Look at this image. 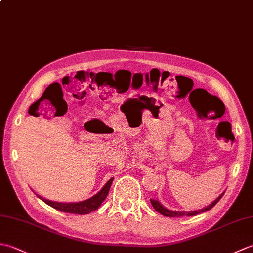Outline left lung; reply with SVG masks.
<instances>
[{
	"instance_id": "1",
	"label": "left lung",
	"mask_w": 253,
	"mask_h": 253,
	"mask_svg": "<svg viewBox=\"0 0 253 253\" xmlns=\"http://www.w3.org/2000/svg\"><path fill=\"white\" fill-rule=\"evenodd\" d=\"M223 195H224V192L223 193H221V195H219L215 200H214L211 204H210V206H208V207H206V208H203V209H201V210H197V211H191V212H180V211H171V210H169V209H166V208H164L162 204H161L158 200H153V199H150V201H151V204H152V207L154 208V210L157 212H159L160 214H162V215H164V216H169V217H179V216H195V215H198V214H200V213H203V212H207V211H209L210 209H212L214 206H215V204L221 200V198L223 197Z\"/></svg>"
}]
</instances>
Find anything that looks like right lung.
Segmentation results:
<instances>
[{
  "mask_svg": "<svg viewBox=\"0 0 253 253\" xmlns=\"http://www.w3.org/2000/svg\"><path fill=\"white\" fill-rule=\"evenodd\" d=\"M113 179L114 178H111L109 181H107L104 185V187L102 188V189L98 193H96V195H94L93 197H91V198L87 199V200L82 201V202H71V203L56 202V201L47 200V199H44V198H41L38 195L37 196H38V198H40L42 201L45 202L46 204H49L50 207L58 210V211L84 215V214H89L92 211H95V210L101 206V203L105 200L107 193H109V191H110Z\"/></svg>",
  "mask_w": 253,
  "mask_h": 253,
  "instance_id": "obj_1",
  "label": "right lung"
}]
</instances>
